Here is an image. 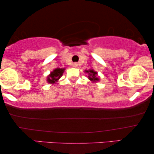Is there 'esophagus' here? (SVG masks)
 <instances>
[{
  "label": "esophagus",
  "instance_id": "34e87169",
  "mask_svg": "<svg viewBox=\"0 0 154 154\" xmlns=\"http://www.w3.org/2000/svg\"><path fill=\"white\" fill-rule=\"evenodd\" d=\"M78 66H79V64H78L77 63H73V67H75V68H76V67H78Z\"/></svg>",
  "mask_w": 154,
  "mask_h": 154
}]
</instances>
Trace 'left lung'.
Returning <instances> with one entry per match:
<instances>
[{"mask_svg":"<svg viewBox=\"0 0 154 154\" xmlns=\"http://www.w3.org/2000/svg\"><path fill=\"white\" fill-rule=\"evenodd\" d=\"M86 73H88V79L92 82L99 81V77L97 76V73L94 71L93 69H90V70H85Z\"/></svg>","mask_w":154,"mask_h":154,"instance_id":"8db88e82","label":"left lung"}]
</instances>
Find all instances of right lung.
Returning a JSON list of instances; mask_svg holds the SVG:
<instances>
[{
	"label": "right lung",
	"mask_w": 154,
	"mask_h": 154,
	"mask_svg": "<svg viewBox=\"0 0 154 154\" xmlns=\"http://www.w3.org/2000/svg\"><path fill=\"white\" fill-rule=\"evenodd\" d=\"M64 71V69L57 68L54 69L52 72L47 78V81L50 84H54L58 81V80L62 76Z\"/></svg>",
	"instance_id": "right-lung-1"
}]
</instances>
